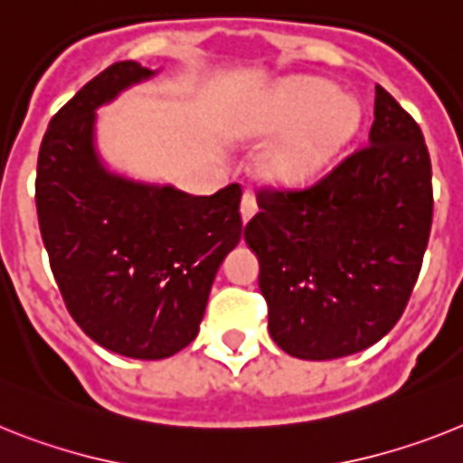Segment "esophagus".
<instances>
[{"label":"esophagus","instance_id":"esophagus-1","mask_svg":"<svg viewBox=\"0 0 463 463\" xmlns=\"http://www.w3.org/2000/svg\"><path fill=\"white\" fill-rule=\"evenodd\" d=\"M256 197L251 195V193H244L242 195V202H240V212H242V221L244 223H247V221L251 219V216H254L256 213Z\"/></svg>","mask_w":463,"mask_h":463}]
</instances>
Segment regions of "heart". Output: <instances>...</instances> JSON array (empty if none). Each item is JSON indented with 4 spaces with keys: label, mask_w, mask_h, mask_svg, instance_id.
Here are the masks:
<instances>
[{
    "label": "heart",
    "mask_w": 463,
    "mask_h": 463,
    "mask_svg": "<svg viewBox=\"0 0 463 463\" xmlns=\"http://www.w3.org/2000/svg\"><path fill=\"white\" fill-rule=\"evenodd\" d=\"M357 106L336 96L322 80H294L268 93L247 115L242 131L279 136L266 153V174L278 184L298 185L316 178L357 127Z\"/></svg>",
    "instance_id": "heart-1"
}]
</instances>
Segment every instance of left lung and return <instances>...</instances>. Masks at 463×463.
<instances>
[{"label": "left lung", "mask_w": 463, "mask_h": 463, "mask_svg": "<svg viewBox=\"0 0 463 463\" xmlns=\"http://www.w3.org/2000/svg\"><path fill=\"white\" fill-rule=\"evenodd\" d=\"M370 143L308 188H261L244 240L259 256L268 332L301 360L353 355L405 313L433 223L419 124L374 89Z\"/></svg>", "instance_id": "left-lung-1"}]
</instances>
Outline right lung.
I'll return each mask as SVG.
<instances>
[{"mask_svg":"<svg viewBox=\"0 0 463 463\" xmlns=\"http://www.w3.org/2000/svg\"><path fill=\"white\" fill-rule=\"evenodd\" d=\"M150 75L122 61L84 84L49 122L34 181L65 308L96 344L138 360H162L195 339L216 270L242 238L238 184L197 197L100 165L93 110Z\"/></svg>","mask_w":463,"mask_h":463,"instance_id":"obj_1","label":"right lung"}]
</instances>
